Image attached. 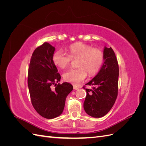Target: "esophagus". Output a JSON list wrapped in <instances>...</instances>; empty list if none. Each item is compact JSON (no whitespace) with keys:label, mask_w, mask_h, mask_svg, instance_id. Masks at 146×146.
<instances>
[{"label":"esophagus","mask_w":146,"mask_h":146,"mask_svg":"<svg viewBox=\"0 0 146 146\" xmlns=\"http://www.w3.org/2000/svg\"><path fill=\"white\" fill-rule=\"evenodd\" d=\"M73 88H74V90H77L78 89V87L75 86V85L73 86Z\"/></svg>","instance_id":"esophagus-1"}]
</instances>
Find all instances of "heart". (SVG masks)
<instances>
[{
  "instance_id": "1",
  "label": "heart",
  "mask_w": 146,
  "mask_h": 146,
  "mask_svg": "<svg viewBox=\"0 0 146 146\" xmlns=\"http://www.w3.org/2000/svg\"><path fill=\"white\" fill-rule=\"evenodd\" d=\"M77 60L78 68L70 69L63 74L64 80L73 85H77L85 80L87 73L91 77L98 74L104 62V54L100 48L76 42L69 47V55L58 50L52 56L53 62L61 69L68 67L72 60Z\"/></svg>"
}]
</instances>
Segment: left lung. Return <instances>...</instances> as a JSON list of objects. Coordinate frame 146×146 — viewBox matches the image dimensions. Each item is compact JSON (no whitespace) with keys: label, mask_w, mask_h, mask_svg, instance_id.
I'll return each instance as SVG.
<instances>
[{"label":"left lung","mask_w":146,"mask_h":146,"mask_svg":"<svg viewBox=\"0 0 146 146\" xmlns=\"http://www.w3.org/2000/svg\"><path fill=\"white\" fill-rule=\"evenodd\" d=\"M105 62L97 76L86 84L92 86L91 90L85 86L86 91L83 103L84 110L90 116L101 117L107 114L115 103L118 92L119 64L111 47H105Z\"/></svg>","instance_id":"obj_1"}]
</instances>
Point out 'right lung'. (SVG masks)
Instances as JSON below:
<instances>
[{"mask_svg": "<svg viewBox=\"0 0 146 146\" xmlns=\"http://www.w3.org/2000/svg\"><path fill=\"white\" fill-rule=\"evenodd\" d=\"M54 47L44 42L35 48L31 57L28 72V86L33 108L46 119H53L63 113L66 99L73 90L69 83L62 84L61 76L52 61ZM55 84V89L51 86Z\"/></svg>", "mask_w": 146, "mask_h": 146, "instance_id": "obj_1", "label": "right lung"}]
</instances>
